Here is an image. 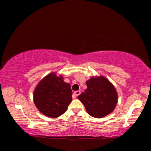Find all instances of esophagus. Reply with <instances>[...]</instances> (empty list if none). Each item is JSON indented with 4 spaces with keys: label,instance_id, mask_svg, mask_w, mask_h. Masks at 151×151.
<instances>
[{
    "label": "esophagus",
    "instance_id": "esophagus-1",
    "mask_svg": "<svg viewBox=\"0 0 151 151\" xmlns=\"http://www.w3.org/2000/svg\"><path fill=\"white\" fill-rule=\"evenodd\" d=\"M80 94H81V91H76L75 92V93H74V94H75V96H78Z\"/></svg>",
    "mask_w": 151,
    "mask_h": 151
}]
</instances>
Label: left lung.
Masks as SVG:
<instances>
[{
	"instance_id": "8db88e82",
	"label": "left lung",
	"mask_w": 151,
	"mask_h": 151,
	"mask_svg": "<svg viewBox=\"0 0 151 151\" xmlns=\"http://www.w3.org/2000/svg\"><path fill=\"white\" fill-rule=\"evenodd\" d=\"M87 88L78 96L91 116L103 118L113 111L118 101L114 86L104 76L86 81Z\"/></svg>"
}]
</instances>
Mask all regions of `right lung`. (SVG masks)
<instances>
[{"instance_id": "add662e5", "label": "right lung", "mask_w": 151, "mask_h": 151, "mask_svg": "<svg viewBox=\"0 0 151 151\" xmlns=\"http://www.w3.org/2000/svg\"><path fill=\"white\" fill-rule=\"evenodd\" d=\"M70 85L52 73L40 81L34 91V103L40 112L51 118L65 113L72 101Z\"/></svg>"}]
</instances>
